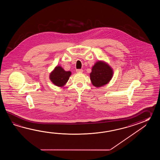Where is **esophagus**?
Returning <instances> with one entry per match:
<instances>
[{"mask_svg": "<svg viewBox=\"0 0 160 160\" xmlns=\"http://www.w3.org/2000/svg\"><path fill=\"white\" fill-rule=\"evenodd\" d=\"M76 72H78V73H79V72H83V70L82 69H77L76 70Z\"/></svg>", "mask_w": 160, "mask_h": 160, "instance_id": "34e87169", "label": "esophagus"}]
</instances>
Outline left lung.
Instances as JSON below:
<instances>
[{"instance_id":"8db88e82","label":"left lung","mask_w":160,"mask_h":160,"mask_svg":"<svg viewBox=\"0 0 160 160\" xmlns=\"http://www.w3.org/2000/svg\"><path fill=\"white\" fill-rule=\"evenodd\" d=\"M90 74L92 84L95 87H101L108 83L112 78L113 71L106 62H97L92 67Z\"/></svg>"}]
</instances>
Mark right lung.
Returning <instances> with one entry per match:
<instances>
[{
    "instance_id": "add662e5",
    "label": "right lung",
    "mask_w": 160,
    "mask_h": 160,
    "mask_svg": "<svg viewBox=\"0 0 160 160\" xmlns=\"http://www.w3.org/2000/svg\"><path fill=\"white\" fill-rule=\"evenodd\" d=\"M71 72H66L61 66H57L51 72L50 79L55 85L62 87L68 81Z\"/></svg>"
}]
</instances>
